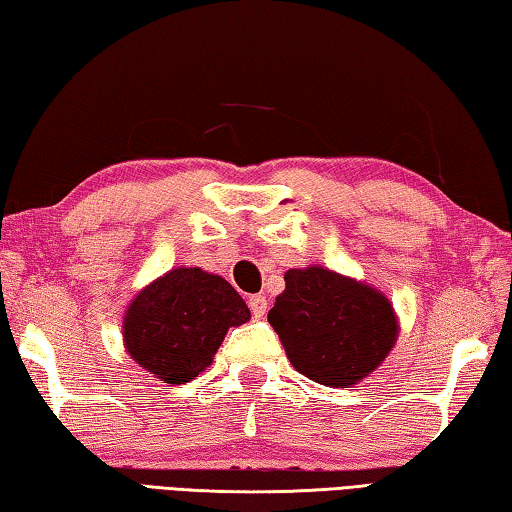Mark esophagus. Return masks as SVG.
<instances>
[{
	"label": "esophagus",
	"mask_w": 512,
	"mask_h": 512,
	"mask_svg": "<svg viewBox=\"0 0 512 512\" xmlns=\"http://www.w3.org/2000/svg\"><path fill=\"white\" fill-rule=\"evenodd\" d=\"M249 310L254 317H263L267 312V299L263 294H254V297H249Z\"/></svg>",
	"instance_id": "esophagus-1"
}]
</instances>
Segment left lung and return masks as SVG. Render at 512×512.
<instances>
[{
  "instance_id": "1",
  "label": "left lung",
  "mask_w": 512,
  "mask_h": 512,
  "mask_svg": "<svg viewBox=\"0 0 512 512\" xmlns=\"http://www.w3.org/2000/svg\"><path fill=\"white\" fill-rule=\"evenodd\" d=\"M267 321L294 369L339 389L369 378L400 333L396 310L378 288L321 265L285 272Z\"/></svg>"
}]
</instances>
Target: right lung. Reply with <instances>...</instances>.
I'll return each mask as SVG.
<instances>
[{
    "label": "right lung",
    "mask_w": 512,
    "mask_h": 512,
    "mask_svg": "<svg viewBox=\"0 0 512 512\" xmlns=\"http://www.w3.org/2000/svg\"><path fill=\"white\" fill-rule=\"evenodd\" d=\"M249 319L247 303L222 276L175 267L130 301L123 346L157 380L184 384L211 366L227 330Z\"/></svg>",
    "instance_id": "1"
}]
</instances>
